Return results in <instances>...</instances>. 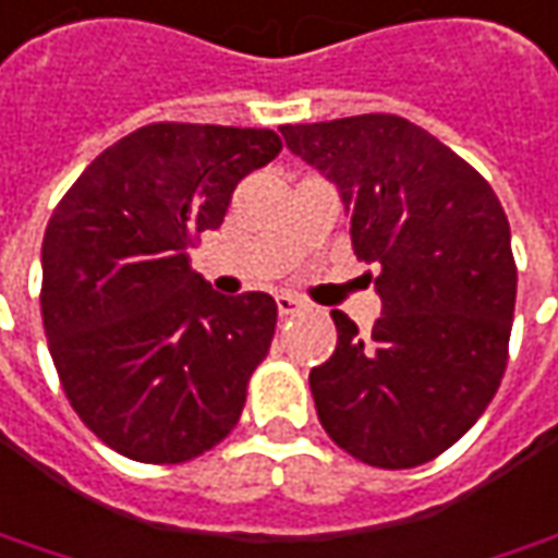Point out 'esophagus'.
Here are the masks:
<instances>
[{
    "label": "esophagus",
    "instance_id": "esophagus-1",
    "mask_svg": "<svg viewBox=\"0 0 558 558\" xmlns=\"http://www.w3.org/2000/svg\"><path fill=\"white\" fill-rule=\"evenodd\" d=\"M305 305H302V299H295V295L290 293H280L278 295V311L287 317V314H295V311H302Z\"/></svg>",
    "mask_w": 558,
    "mask_h": 558
}]
</instances>
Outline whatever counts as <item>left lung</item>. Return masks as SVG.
<instances>
[{
  "instance_id": "left-lung-1",
  "label": "left lung",
  "mask_w": 558,
  "mask_h": 558,
  "mask_svg": "<svg viewBox=\"0 0 558 558\" xmlns=\"http://www.w3.org/2000/svg\"><path fill=\"white\" fill-rule=\"evenodd\" d=\"M280 134L336 183L351 250L378 268L369 339L332 311L339 342L308 375L317 418L363 464H427L476 424L507 369L517 263L501 201L400 116L280 124Z\"/></svg>"
}]
</instances>
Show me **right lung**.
<instances>
[{
  "instance_id": "add662e5",
  "label": "right lung",
  "mask_w": 558,
  "mask_h": 558,
  "mask_svg": "<svg viewBox=\"0 0 558 558\" xmlns=\"http://www.w3.org/2000/svg\"><path fill=\"white\" fill-rule=\"evenodd\" d=\"M280 149L268 128L146 124L100 151L48 219V351L78 418L131 461H192L244 412L278 305L214 293L189 250Z\"/></svg>"
}]
</instances>
